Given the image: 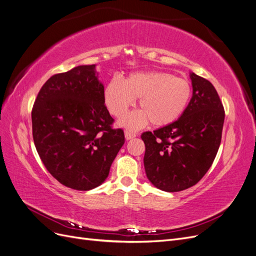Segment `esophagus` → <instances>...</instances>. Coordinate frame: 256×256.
I'll list each match as a JSON object with an SVG mask.
<instances>
[{
    "mask_svg": "<svg viewBox=\"0 0 256 256\" xmlns=\"http://www.w3.org/2000/svg\"><path fill=\"white\" fill-rule=\"evenodd\" d=\"M136 136H138V134L134 132V131H131V130H126V131H125V138H126V140H131V138H136Z\"/></svg>",
    "mask_w": 256,
    "mask_h": 256,
    "instance_id": "esophagus-1",
    "label": "esophagus"
}]
</instances>
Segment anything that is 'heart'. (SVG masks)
Segmentation results:
<instances>
[{
    "instance_id": "obj_1",
    "label": "heart",
    "mask_w": 256,
    "mask_h": 256,
    "mask_svg": "<svg viewBox=\"0 0 256 256\" xmlns=\"http://www.w3.org/2000/svg\"><path fill=\"white\" fill-rule=\"evenodd\" d=\"M191 96L190 82L166 72H134L124 82L112 79L104 90L106 108L115 118L125 115L134 99L140 98L141 111L120 120V125L128 129H138L148 122L156 127L172 125L187 110Z\"/></svg>"
}]
</instances>
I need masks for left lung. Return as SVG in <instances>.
Returning a JSON list of instances; mask_svg holds the SVG:
<instances>
[{
	"mask_svg": "<svg viewBox=\"0 0 256 256\" xmlns=\"http://www.w3.org/2000/svg\"><path fill=\"white\" fill-rule=\"evenodd\" d=\"M190 79L192 98L182 118L141 136L146 176L154 187L166 192L188 189L202 180L221 143L226 114L218 92L194 72Z\"/></svg>",
	"mask_w": 256,
	"mask_h": 256,
	"instance_id": "left-lung-1",
	"label": "left lung"
}]
</instances>
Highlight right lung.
Instances as JSON below:
<instances>
[{
    "instance_id": "add662e5",
    "label": "right lung",
    "mask_w": 256,
    "mask_h": 256,
    "mask_svg": "<svg viewBox=\"0 0 256 256\" xmlns=\"http://www.w3.org/2000/svg\"><path fill=\"white\" fill-rule=\"evenodd\" d=\"M96 65L52 76L32 109L34 144L44 166L62 184L88 191L109 175L125 143L122 129L104 106V88Z\"/></svg>"
}]
</instances>
